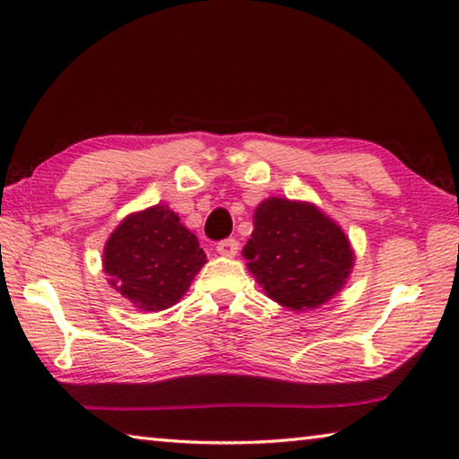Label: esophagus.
<instances>
[{
	"label": "esophagus",
	"mask_w": 459,
	"mask_h": 459,
	"mask_svg": "<svg viewBox=\"0 0 459 459\" xmlns=\"http://www.w3.org/2000/svg\"><path fill=\"white\" fill-rule=\"evenodd\" d=\"M216 251L221 253L222 257H235L238 253V243L235 241V238H224V241L216 245Z\"/></svg>",
	"instance_id": "1"
}]
</instances>
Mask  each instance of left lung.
<instances>
[{"label": "left lung", "mask_w": 459, "mask_h": 459, "mask_svg": "<svg viewBox=\"0 0 459 459\" xmlns=\"http://www.w3.org/2000/svg\"><path fill=\"white\" fill-rule=\"evenodd\" d=\"M243 257L267 298L300 312L337 296L355 265L353 247L331 216L312 202L278 195L253 212Z\"/></svg>", "instance_id": "1"}]
</instances>
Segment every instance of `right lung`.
Returning a JSON list of instances; mask_svg holds the SVG:
<instances>
[{
  "label": "right lung",
  "mask_w": 459,
  "mask_h": 459,
  "mask_svg": "<svg viewBox=\"0 0 459 459\" xmlns=\"http://www.w3.org/2000/svg\"><path fill=\"white\" fill-rule=\"evenodd\" d=\"M206 261L198 237L167 204L128 214L106 241L101 257L108 283L144 312L179 302Z\"/></svg>",
  "instance_id": "1"
}]
</instances>
